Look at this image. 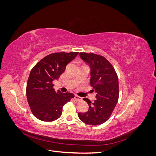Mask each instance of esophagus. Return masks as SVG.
I'll return each instance as SVG.
<instances>
[{
    "label": "esophagus",
    "instance_id": "esophagus-1",
    "mask_svg": "<svg viewBox=\"0 0 156 156\" xmlns=\"http://www.w3.org/2000/svg\"><path fill=\"white\" fill-rule=\"evenodd\" d=\"M74 99H75V100L77 101L82 100V98L81 97H79V96H77V95H75L74 96Z\"/></svg>",
    "mask_w": 156,
    "mask_h": 156
}]
</instances>
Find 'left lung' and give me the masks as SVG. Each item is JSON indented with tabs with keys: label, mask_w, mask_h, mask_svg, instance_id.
<instances>
[{
	"label": "left lung",
	"mask_w": 156,
	"mask_h": 156,
	"mask_svg": "<svg viewBox=\"0 0 156 156\" xmlns=\"http://www.w3.org/2000/svg\"><path fill=\"white\" fill-rule=\"evenodd\" d=\"M79 56L90 67V86L97 93V100L92 103L84 98L89 105L88 111L79 112L78 116L86 124L100 125L111 117L119 100V78L112 65L104 56L86 53H79Z\"/></svg>",
	"instance_id": "1"
}]
</instances>
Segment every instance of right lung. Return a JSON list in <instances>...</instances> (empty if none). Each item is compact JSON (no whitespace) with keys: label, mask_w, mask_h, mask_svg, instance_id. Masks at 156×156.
<instances>
[{"label":"right lung","mask_w":156,"mask_h":156,"mask_svg":"<svg viewBox=\"0 0 156 156\" xmlns=\"http://www.w3.org/2000/svg\"><path fill=\"white\" fill-rule=\"evenodd\" d=\"M78 52L54 53L45 56L31 69L27 84V98L32 114L44 122L54 121L62 115V107L74 94L55 92L54 80H58Z\"/></svg>","instance_id":"obj_1"}]
</instances>
